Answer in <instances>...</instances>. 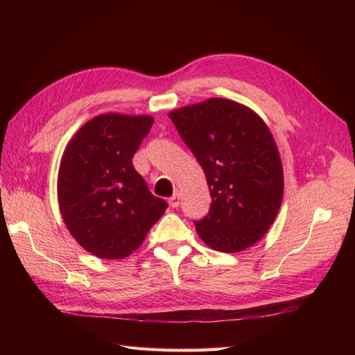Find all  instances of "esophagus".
Masks as SVG:
<instances>
[{"label": "esophagus", "mask_w": 355, "mask_h": 355, "mask_svg": "<svg viewBox=\"0 0 355 355\" xmlns=\"http://www.w3.org/2000/svg\"><path fill=\"white\" fill-rule=\"evenodd\" d=\"M169 206L173 207V209H177V207L180 206V192H175V193H173L172 197L169 198Z\"/></svg>", "instance_id": "obj_1"}]
</instances>
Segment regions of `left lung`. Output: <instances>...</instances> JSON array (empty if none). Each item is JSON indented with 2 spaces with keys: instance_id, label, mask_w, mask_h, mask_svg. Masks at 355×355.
Wrapping results in <instances>:
<instances>
[{
  "instance_id": "obj_1",
  "label": "left lung",
  "mask_w": 355,
  "mask_h": 355,
  "mask_svg": "<svg viewBox=\"0 0 355 355\" xmlns=\"http://www.w3.org/2000/svg\"><path fill=\"white\" fill-rule=\"evenodd\" d=\"M169 117L205 171L212 197L207 216L195 221L202 243L224 253L258 243L284 197L281 155L266 122L223 97L173 110Z\"/></svg>"
}]
</instances>
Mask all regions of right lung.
<instances>
[{
	"label": "right lung",
	"mask_w": 355,
	"mask_h": 355,
	"mask_svg": "<svg viewBox=\"0 0 355 355\" xmlns=\"http://www.w3.org/2000/svg\"><path fill=\"white\" fill-rule=\"evenodd\" d=\"M153 123L148 114L107 112L67 143L58 172L59 210L71 236L97 258L130 256L168 207L131 162Z\"/></svg>",
	"instance_id": "add662e5"
}]
</instances>
